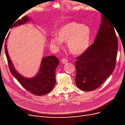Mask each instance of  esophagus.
I'll use <instances>...</instances> for the list:
<instances>
[{
	"label": "esophagus",
	"instance_id": "esophagus-1",
	"mask_svg": "<svg viewBox=\"0 0 125 125\" xmlns=\"http://www.w3.org/2000/svg\"><path fill=\"white\" fill-rule=\"evenodd\" d=\"M68 62V60L66 58H62V63H66Z\"/></svg>",
	"mask_w": 125,
	"mask_h": 125
}]
</instances>
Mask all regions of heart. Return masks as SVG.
<instances>
[{"instance_id": "1", "label": "heart", "mask_w": 125, "mask_h": 125, "mask_svg": "<svg viewBox=\"0 0 125 125\" xmlns=\"http://www.w3.org/2000/svg\"><path fill=\"white\" fill-rule=\"evenodd\" d=\"M58 36L54 35L51 39L54 46H62V41L67 42L69 51L74 55H80L89 47L91 40V30L89 26L70 22L62 25L57 31Z\"/></svg>"}]
</instances>
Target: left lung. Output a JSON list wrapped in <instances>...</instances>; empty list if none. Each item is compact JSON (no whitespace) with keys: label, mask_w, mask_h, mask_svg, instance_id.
Wrapping results in <instances>:
<instances>
[{"label":"left lung","mask_w":125,"mask_h":125,"mask_svg":"<svg viewBox=\"0 0 125 125\" xmlns=\"http://www.w3.org/2000/svg\"><path fill=\"white\" fill-rule=\"evenodd\" d=\"M115 26L102 16L94 43L77 58L75 83L84 91L99 88L114 71L118 50Z\"/></svg>","instance_id":"left-lung-1"}]
</instances>
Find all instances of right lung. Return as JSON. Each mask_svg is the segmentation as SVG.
Wrapping results in <instances>:
<instances>
[{
  "label": "right lung",
  "mask_w": 125,
  "mask_h": 125,
  "mask_svg": "<svg viewBox=\"0 0 125 125\" xmlns=\"http://www.w3.org/2000/svg\"><path fill=\"white\" fill-rule=\"evenodd\" d=\"M30 20L27 16L16 21L12 27L23 24ZM5 50L9 68L14 78L19 82L21 85L29 92L35 95H43L50 92L56 83L55 70L59 65L58 59L55 56L46 57L42 59L39 73L32 78H25L22 77L15 70L7 52L6 43Z\"/></svg>",
  "instance_id": "add662e5"
}]
</instances>
